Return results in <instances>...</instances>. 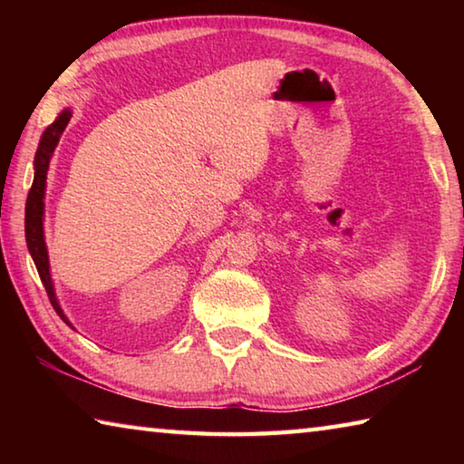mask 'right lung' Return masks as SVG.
I'll return each instance as SVG.
<instances>
[{"label":"right lung","instance_id":"right-lung-1","mask_svg":"<svg viewBox=\"0 0 464 464\" xmlns=\"http://www.w3.org/2000/svg\"><path fill=\"white\" fill-rule=\"evenodd\" d=\"M72 108H65L63 112L54 119L51 127H46L41 143H38L36 155H34V179L33 188L28 192L26 200V218H24V231H26V246L30 256H33L34 266L38 270V276H41L46 295H49V301L53 309L57 311V315L65 321V324L73 329L72 321L67 319L65 313H63L57 293H54V285L51 278V264H49V251H46L44 243V192H46V171H49L51 157L54 153V147H57L59 139L65 130L67 122L72 121Z\"/></svg>","mask_w":464,"mask_h":464}]
</instances>
